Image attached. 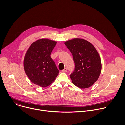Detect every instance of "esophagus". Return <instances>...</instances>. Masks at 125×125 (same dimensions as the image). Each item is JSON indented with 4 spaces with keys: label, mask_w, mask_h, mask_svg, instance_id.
<instances>
[{
    "label": "esophagus",
    "mask_w": 125,
    "mask_h": 125,
    "mask_svg": "<svg viewBox=\"0 0 125 125\" xmlns=\"http://www.w3.org/2000/svg\"><path fill=\"white\" fill-rule=\"evenodd\" d=\"M66 71H67V68H65L64 69H63V70H62V72H66Z\"/></svg>",
    "instance_id": "esophagus-1"
}]
</instances>
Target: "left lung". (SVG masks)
Listing matches in <instances>:
<instances>
[{"label":"left lung","mask_w":125,"mask_h":125,"mask_svg":"<svg viewBox=\"0 0 125 125\" xmlns=\"http://www.w3.org/2000/svg\"><path fill=\"white\" fill-rule=\"evenodd\" d=\"M71 53L75 68L70 75L72 83L80 88L93 85L98 79L102 69L100 57L94 47L82 39H73L65 43Z\"/></svg>","instance_id":"1"}]
</instances>
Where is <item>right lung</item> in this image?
Returning a JSON list of instances; mask_svg holds the SVG:
<instances>
[{
  "label": "right lung",
  "mask_w": 125,
  "mask_h": 125,
  "mask_svg": "<svg viewBox=\"0 0 125 125\" xmlns=\"http://www.w3.org/2000/svg\"><path fill=\"white\" fill-rule=\"evenodd\" d=\"M56 43L47 39L38 40L31 45L24 57L27 75L33 83L42 87L51 84L59 72L50 56Z\"/></svg>",
  "instance_id": "right-lung-1"
}]
</instances>
